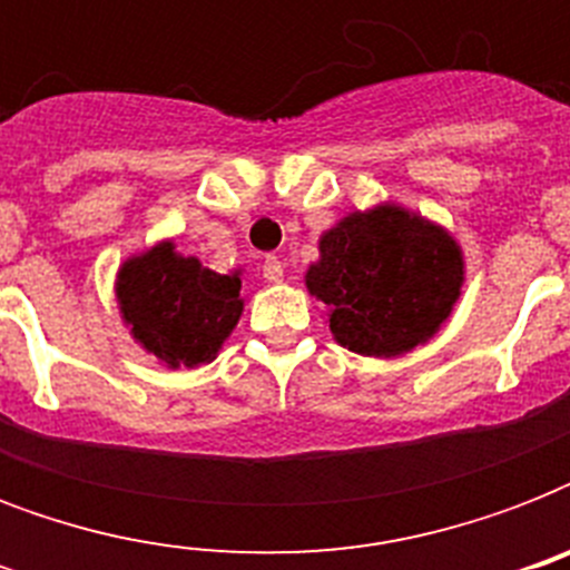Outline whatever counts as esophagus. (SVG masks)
<instances>
[{
	"label": "esophagus",
	"instance_id": "34e87169",
	"mask_svg": "<svg viewBox=\"0 0 570 570\" xmlns=\"http://www.w3.org/2000/svg\"><path fill=\"white\" fill-rule=\"evenodd\" d=\"M263 277H266L268 284H281L284 281V263L277 257H266V263H263Z\"/></svg>",
	"mask_w": 570,
	"mask_h": 570
}]
</instances>
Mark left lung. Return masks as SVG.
<instances>
[{"mask_svg": "<svg viewBox=\"0 0 570 570\" xmlns=\"http://www.w3.org/2000/svg\"><path fill=\"white\" fill-rule=\"evenodd\" d=\"M464 275V250L443 224L381 200L322 233L320 259L304 272V286L325 304L340 346L364 357H399L450 322Z\"/></svg>", "mask_w": 570, "mask_h": 570, "instance_id": "obj_1", "label": "left lung"}]
</instances>
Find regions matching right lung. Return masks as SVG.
Here are the masks:
<instances>
[{"label":"right lung","mask_w":570,"mask_h":570,"mask_svg":"<svg viewBox=\"0 0 570 570\" xmlns=\"http://www.w3.org/2000/svg\"><path fill=\"white\" fill-rule=\"evenodd\" d=\"M242 268L218 275L174 239L129 254L115 275V302L129 337L168 370L215 361L239 325Z\"/></svg>","instance_id":"1"}]
</instances>
